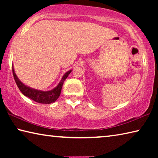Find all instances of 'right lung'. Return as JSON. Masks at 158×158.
Here are the masks:
<instances>
[{
  "label": "right lung",
  "mask_w": 158,
  "mask_h": 158,
  "mask_svg": "<svg viewBox=\"0 0 158 158\" xmlns=\"http://www.w3.org/2000/svg\"><path fill=\"white\" fill-rule=\"evenodd\" d=\"M71 71L72 70H69L68 73H66L64 74L61 81L55 89H53L52 90H49V91H42V90H37L35 89H31V88L26 86V85L22 84L19 81V79L17 78V77L15 73L14 68L12 67L13 76H14L15 81L19 89L20 90V91L25 96H26V97L35 101L36 102L41 104H51L52 102H54L55 101H56V100L59 98L60 95L61 89H62L64 81L68 77L69 74L71 73Z\"/></svg>",
  "instance_id": "add662e5"
}]
</instances>
